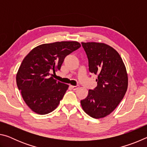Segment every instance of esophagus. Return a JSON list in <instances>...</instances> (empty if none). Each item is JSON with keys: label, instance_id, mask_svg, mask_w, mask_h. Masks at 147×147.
I'll return each mask as SVG.
<instances>
[{"label": "esophagus", "instance_id": "34e87169", "mask_svg": "<svg viewBox=\"0 0 147 147\" xmlns=\"http://www.w3.org/2000/svg\"><path fill=\"white\" fill-rule=\"evenodd\" d=\"M71 88L73 89V90H76V89H78L79 88V86L77 85V86H71Z\"/></svg>", "mask_w": 147, "mask_h": 147}]
</instances>
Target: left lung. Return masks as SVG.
Here are the masks:
<instances>
[{"mask_svg":"<svg viewBox=\"0 0 147 147\" xmlns=\"http://www.w3.org/2000/svg\"><path fill=\"white\" fill-rule=\"evenodd\" d=\"M88 59L89 71L97 75V86L80 101L84 111L94 119L108 115L123 100L128 88V75L119 53L104 43H82Z\"/></svg>","mask_w":147,"mask_h":147,"instance_id":"obj_1","label":"left lung"}]
</instances>
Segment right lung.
<instances>
[{
    "instance_id": "right-lung-1",
    "label": "right lung",
    "mask_w": 147,
    "mask_h": 147,
    "mask_svg": "<svg viewBox=\"0 0 147 147\" xmlns=\"http://www.w3.org/2000/svg\"><path fill=\"white\" fill-rule=\"evenodd\" d=\"M80 47L77 41L43 44L24 58L16 82L23 100L32 111L45 115L57 108L69 85L54 79L50 73L59 70L65 58Z\"/></svg>"
}]
</instances>
